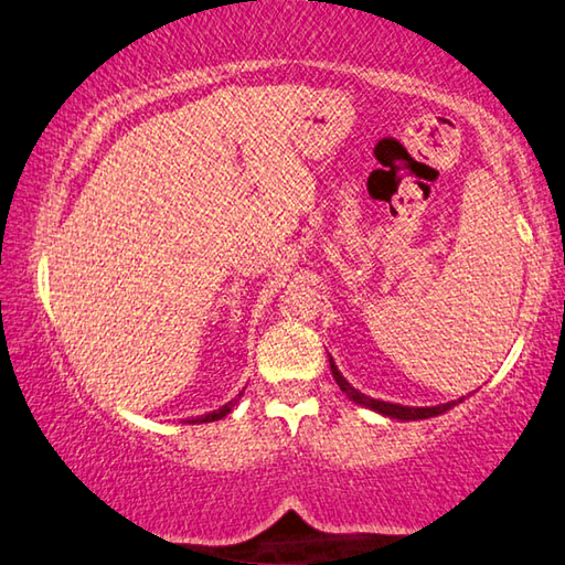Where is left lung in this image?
Returning <instances> with one entry per match:
<instances>
[{"label":"left lung","mask_w":565,"mask_h":565,"mask_svg":"<svg viewBox=\"0 0 565 565\" xmlns=\"http://www.w3.org/2000/svg\"><path fill=\"white\" fill-rule=\"evenodd\" d=\"M330 370H332V377L334 382H338V387L348 394V397L360 404V407L364 409H372L382 414V417H390V419H399V422H417V419H429V417H439V414L449 412L457 407V404L463 402V397L454 399V402H447V404H437V407H404V404H392V402H382V399H374V397H367V394H362L360 390H354L352 384L342 377V372L338 370V364H334V360L330 358Z\"/></svg>","instance_id":"1"}]
</instances>
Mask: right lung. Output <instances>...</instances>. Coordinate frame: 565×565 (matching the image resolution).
<instances>
[{
  "instance_id": "add662e5",
  "label": "right lung",
  "mask_w": 565,
  "mask_h": 565,
  "mask_svg": "<svg viewBox=\"0 0 565 565\" xmlns=\"http://www.w3.org/2000/svg\"><path fill=\"white\" fill-rule=\"evenodd\" d=\"M237 397H241V394H237ZM235 402L237 399H231L227 404H223L221 409H215V412H207V414H203V417H191L188 419V424H205V422H217V419H223V417H227V414H231V409L235 407Z\"/></svg>"
}]
</instances>
